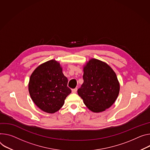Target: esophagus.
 I'll return each mask as SVG.
<instances>
[{"mask_svg":"<svg viewBox=\"0 0 150 150\" xmlns=\"http://www.w3.org/2000/svg\"><path fill=\"white\" fill-rule=\"evenodd\" d=\"M76 91H77V88H76L72 90V92L73 93H76Z\"/></svg>","mask_w":150,"mask_h":150,"instance_id":"obj_1","label":"esophagus"}]
</instances>
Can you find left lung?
I'll use <instances>...</instances> for the list:
<instances>
[{
  "instance_id": "1",
  "label": "left lung",
  "mask_w": 150,
  "mask_h": 150,
  "mask_svg": "<svg viewBox=\"0 0 150 150\" xmlns=\"http://www.w3.org/2000/svg\"><path fill=\"white\" fill-rule=\"evenodd\" d=\"M84 83L78 90L86 106L93 112L110 108L117 99L120 83L115 72L106 63L90 59L83 66Z\"/></svg>"
}]
</instances>
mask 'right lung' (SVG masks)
Listing matches in <instances>:
<instances>
[{
  "mask_svg": "<svg viewBox=\"0 0 150 150\" xmlns=\"http://www.w3.org/2000/svg\"><path fill=\"white\" fill-rule=\"evenodd\" d=\"M67 81L60 63L56 60L47 61L39 65L30 75V96L42 111L54 113L63 106L66 97L71 93L67 86Z\"/></svg>",
  "mask_w": 150,
  "mask_h": 150,
  "instance_id": "add662e5",
  "label": "right lung"
}]
</instances>
